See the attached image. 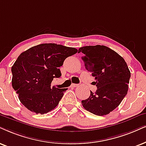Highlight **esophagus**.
<instances>
[{
  "label": "esophagus",
  "instance_id": "34e87169",
  "mask_svg": "<svg viewBox=\"0 0 146 146\" xmlns=\"http://www.w3.org/2000/svg\"><path fill=\"white\" fill-rule=\"evenodd\" d=\"M79 85L78 84H72L71 87H73V88H75V87H77Z\"/></svg>",
  "mask_w": 146,
  "mask_h": 146
}]
</instances>
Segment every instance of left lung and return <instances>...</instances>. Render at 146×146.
I'll list each match as a JSON object with an SVG mask.
<instances>
[{"mask_svg":"<svg viewBox=\"0 0 146 146\" xmlns=\"http://www.w3.org/2000/svg\"><path fill=\"white\" fill-rule=\"evenodd\" d=\"M85 68L95 77L97 90L90 91L83 107L98 116L106 115L121 104L128 92L131 73L122 56L105 46L81 47Z\"/></svg>","mask_w":146,"mask_h":146,"instance_id":"obj_1","label":"left lung"}]
</instances>
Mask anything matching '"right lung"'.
<instances>
[{
  "instance_id": "1",
  "label": "right lung",
  "mask_w": 146,
  "mask_h": 146,
  "mask_svg": "<svg viewBox=\"0 0 146 146\" xmlns=\"http://www.w3.org/2000/svg\"><path fill=\"white\" fill-rule=\"evenodd\" d=\"M77 52L75 48L56 44L35 46L18 56L11 67L12 86L22 104L36 114L47 113L58 104L67 88L51 87L61 76L64 60Z\"/></svg>"
}]
</instances>
